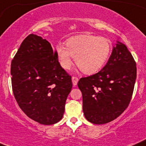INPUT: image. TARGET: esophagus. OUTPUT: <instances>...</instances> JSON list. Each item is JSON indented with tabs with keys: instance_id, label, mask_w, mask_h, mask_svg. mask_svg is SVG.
Segmentation results:
<instances>
[{
	"instance_id": "34e87169",
	"label": "esophagus",
	"mask_w": 146,
	"mask_h": 146,
	"mask_svg": "<svg viewBox=\"0 0 146 146\" xmlns=\"http://www.w3.org/2000/svg\"><path fill=\"white\" fill-rule=\"evenodd\" d=\"M78 78H77V77H76V76H73V77H72V82H73V86H76V85H77V84H78Z\"/></svg>"
}]
</instances>
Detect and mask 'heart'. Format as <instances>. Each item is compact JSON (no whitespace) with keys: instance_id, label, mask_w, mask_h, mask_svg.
Segmentation results:
<instances>
[{"instance_id":"heart-1","label":"heart","mask_w":146,"mask_h":146,"mask_svg":"<svg viewBox=\"0 0 146 146\" xmlns=\"http://www.w3.org/2000/svg\"><path fill=\"white\" fill-rule=\"evenodd\" d=\"M65 46L55 47L60 65L65 70L76 65L86 74H92L102 69L107 62L111 50L107 38L93 35H80L68 38Z\"/></svg>"}]
</instances>
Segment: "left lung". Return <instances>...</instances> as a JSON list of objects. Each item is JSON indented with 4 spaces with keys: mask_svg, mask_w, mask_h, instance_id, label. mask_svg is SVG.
Listing matches in <instances>:
<instances>
[{
    "mask_svg": "<svg viewBox=\"0 0 146 146\" xmlns=\"http://www.w3.org/2000/svg\"><path fill=\"white\" fill-rule=\"evenodd\" d=\"M136 76L132 55L126 45L117 41L104 68L78 81L85 118L93 124H103L119 117L130 102Z\"/></svg>",
    "mask_w": 146,
    "mask_h": 146,
    "instance_id": "8db88e82",
    "label": "left lung"
}]
</instances>
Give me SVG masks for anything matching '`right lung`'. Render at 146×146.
<instances>
[{
  "label": "right lung",
  "instance_id": "add662e5",
  "mask_svg": "<svg viewBox=\"0 0 146 146\" xmlns=\"http://www.w3.org/2000/svg\"><path fill=\"white\" fill-rule=\"evenodd\" d=\"M14 98L22 111L44 125L60 121L73 86L50 43L35 34L22 41L11 65Z\"/></svg>",
  "mask_w": 146,
  "mask_h": 146
}]
</instances>
